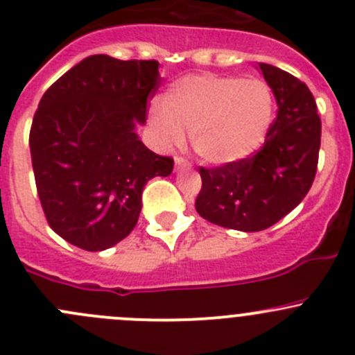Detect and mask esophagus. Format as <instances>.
Returning <instances> with one entry per match:
<instances>
[{
	"label": "esophagus",
	"mask_w": 355,
	"mask_h": 355,
	"mask_svg": "<svg viewBox=\"0 0 355 355\" xmlns=\"http://www.w3.org/2000/svg\"><path fill=\"white\" fill-rule=\"evenodd\" d=\"M189 168H191V163H189L187 159H184V157L180 156L175 157V170L182 171V170H189Z\"/></svg>",
	"instance_id": "esophagus-1"
}]
</instances>
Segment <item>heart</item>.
<instances>
[{"instance_id":"heart-1","label":"heart","mask_w":355,"mask_h":355,"mask_svg":"<svg viewBox=\"0 0 355 355\" xmlns=\"http://www.w3.org/2000/svg\"><path fill=\"white\" fill-rule=\"evenodd\" d=\"M274 119V95L258 78L192 74L170 86L153 112L161 142L192 135V149L209 164H230L260 149Z\"/></svg>"}]
</instances>
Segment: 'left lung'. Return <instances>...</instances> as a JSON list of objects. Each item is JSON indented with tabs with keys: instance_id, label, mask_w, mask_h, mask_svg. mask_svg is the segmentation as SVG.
I'll list each match as a JSON object with an SVG mask.
<instances>
[{
	"instance_id": "8db88e82",
	"label": "left lung",
	"mask_w": 355,
	"mask_h": 355,
	"mask_svg": "<svg viewBox=\"0 0 355 355\" xmlns=\"http://www.w3.org/2000/svg\"><path fill=\"white\" fill-rule=\"evenodd\" d=\"M277 102V118L254 156L201 168L199 215L225 229L257 232L279 222L307 196L318 170L321 119L305 83L258 64Z\"/></svg>"
}]
</instances>
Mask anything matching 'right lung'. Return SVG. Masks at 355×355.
Here are the masks:
<instances>
[{
	"mask_svg": "<svg viewBox=\"0 0 355 355\" xmlns=\"http://www.w3.org/2000/svg\"><path fill=\"white\" fill-rule=\"evenodd\" d=\"M156 60L83 58L41 97L29 147L51 229L86 251H104L139 222L142 191L173 171L137 135L161 76Z\"/></svg>",
	"mask_w": 355,
	"mask_h": 355,
	"instance_id": "1",
	"label": "right lung"
}]
</instances>
